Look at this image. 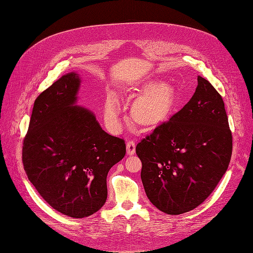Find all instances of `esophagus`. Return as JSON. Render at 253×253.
I'll use <instances>...</instances> for the list:
<instances>
[{
    "instance_id": "obj_1",
    "label": "esophagus",
    "mask_w": 253,
    "mask_h": 253,
    "mask_svg": "<svg viewBox=\"0 0 253 253\" xmlns=\"http://www.w3.org/2000/svg\"><path fill=\"white\" fill-rule=\"evenodd\" d=\"M136 151V144L134 140H128L126 142V153L128 155H134Z\"/></svg>"
}]
</instances>
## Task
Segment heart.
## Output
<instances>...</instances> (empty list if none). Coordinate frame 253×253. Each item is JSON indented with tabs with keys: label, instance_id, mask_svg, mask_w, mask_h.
Segmentation results:
<instances>
[{
	"label": "heart",
	"instance_id": "obj_1",
	"mask_svg": "<svg viewBox=\"0 0 253 253\" xmlns=\"http://www.w3.org/2000/svg\"><path fill=\"white\" fill-rule=\"evenodd\" d=\"M174 106V93L169 87H159L137 99L131 109L133 120L141 126H153L163 121ZM120 103L118 98L111 94L105 102V116L109 124L119 126Z\"/></svg>",
	"mask_w": 253,
	"mask_h": 253
}]
</instances>
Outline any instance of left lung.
Listing matches in <instances>:
<instances>
[{"label":"left lung","mask_w":253,"mask_h":253,"mask_svg":"<svg viewBox=\"0 0 253 253\" xmlns=\"http://www.w3.org/2000/svg\"><path fill=\"white\" fill-rule=\"evenodd\" d=\"M150 202L170 215L195 209L226 173L232 134L223 98L198 76L190 101L136 147Z\"/></svg>","instance_id":"1"}]
</instances>
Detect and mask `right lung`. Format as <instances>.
<instances>
[{
	"label": "right lung",
	"mask_w": 253,
	"mask_h": 253,
	"mask_svg": "<svg viewBox=\"0 0 253 253\" xmlns=\"http://www.w3.org/2000/svg\"><path fill=\"white\" fill-rule=\"evenodd\" d=\"M80 82L78 74H66L38 96L22 150L29 181L53 209L74 218L101 209L106 176L126 155L125 140L76 105Z\"/></svg>",
	"instance_id": "obj_1"
}]
</instances>
